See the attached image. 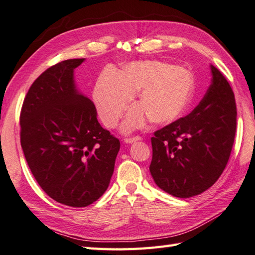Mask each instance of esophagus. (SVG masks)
Instances as JSON below:
<instances>
[{
  "instance_id": "esophagus-1",
  "label": "esophagus",
  "mask_w": 255,
  "mask_h": 255,
  "mask_svg": "<svg viewBox=\"0 0 255 255\" xmlns=\"http://www.w3.org/2000/svg\"><path fill=\"white\" fill-rule=\"evenodd\" d=\"M140 136H134V137H128V138H124V143L127 144H131L134 142H137V140H140Z\"/></svg>"
}]
</instances>
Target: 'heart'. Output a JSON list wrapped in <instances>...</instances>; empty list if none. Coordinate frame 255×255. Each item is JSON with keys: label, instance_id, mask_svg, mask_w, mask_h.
<instances>
[{"label": "heart", "instance_id": "b5f03b06", "mask_svg": "<svg viewBox=\"0 0 255 255\" xmlns=\"http://www.w3.org/2000/svg\"><path fill=\"white\" fill-rule=\"evenodd\" d=\"M138 89L140 103L128 109L123 132L142 128L150 119L159 124L177 120L191 104L194 80L183 67L160 61L129 62L121 71L107 67L93 92L96 109L106 127L117 126Z\"/></svg>", "mask_w": 255, "mask_h": 255}]
</instances>
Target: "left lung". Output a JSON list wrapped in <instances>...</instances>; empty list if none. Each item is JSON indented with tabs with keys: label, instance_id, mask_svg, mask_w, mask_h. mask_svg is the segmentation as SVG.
Instances as JSON below:
<instances>
[{
	"label": "left lung",
	"instance_id": "1",
	"mask_svg": "<svg viewBox=\"0 0 255 255\" xmlns=\"http://www.w3.org/2000/svg\"><path fill=\"white\" fill-rule=\"evenodd\" d=\"M212 84L190 115L158 129L151 137L149 171L155 183L175 197L199 195L216 182L235 142V95L214 65Z\"/></svg>",
	"mask_w": 255,
	"mask_h": 255
}]
</instances>
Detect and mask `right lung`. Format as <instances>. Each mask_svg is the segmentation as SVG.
Listing matches in <instances>:
<instances>
[{
	"instance_id": "obj_1",
	"label": "right lung",
	"mask_w": 255,
	"mask_h": 255,
	"mask_svg": "<svg viewBox=\"0 0 255 255\" xmlns=\"http://www.w3.org/2000/svg\"><path fill=\"white\" fill-rule=\"evenodd\" d=\"M85 59L49 67L32 83L20 111V144L38 184L54 201L86 207L108 189L120 140L78 92L74 70Z\"/></svg>"
}]
</instances>
